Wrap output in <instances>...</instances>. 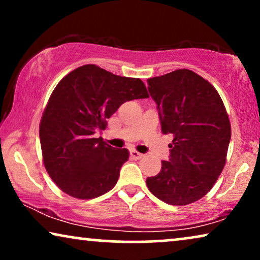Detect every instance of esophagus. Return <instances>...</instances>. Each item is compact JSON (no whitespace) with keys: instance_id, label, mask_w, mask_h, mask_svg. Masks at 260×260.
I'll return each mask as SVG.
<instances>
[{"instance_id":"1","label":"esophagus","mask_w":260,"mask_h":260,"mask_svg":"<svg viewBox=\"0 0 260 260\" xmlns=\"http://www.w3.org/2000/svg\"><path fill=\"white\" fill-rule=\"evenodd\" d=\"M130 155H131V157L135 158V159H141V158L144 157L143 154H141V152H138L136 150H131Z\"/></svg>"}]
</instances>
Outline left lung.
<instances>
[{
  "label": "left lung",
  "mask_w": 260,
  "mask_h": 260,
  "mask_svg": "<svg viewBox=\"0 0 260 260\" xmlns=\"http://www.w3.org/2000/svg\"><path fill=\"white\" fill-rule=\"evenodd\" d=\"M157 104L163 134H172L169 161L147 179L149 190L174 206L204 198L221 174L231 140V124L218 91L189 70L148 79Z\"/></svg>",
  "instance_id": "8db88e82"
}]
</instances>
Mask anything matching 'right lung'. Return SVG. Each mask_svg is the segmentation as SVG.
<instances>
[{
    "label": "right lung",
    "mask_w": 260,
    "mask_h": 260,
    "mask_svg": "<svg viewBox=\"0 0 260 260\" xmlns=\"http://www.w3.org/2000/svg\"><path fill=\"white\" fill-rule=\"evenodd\" d=\"M143 81L84 65L63 77L52 92L40 122L45 168L63 193L93 199L116 186L127 149H116L97 131L105 130L123 103L148 98Z\"/></svg>",
    "instance_id": "1"
}]
</instances>
